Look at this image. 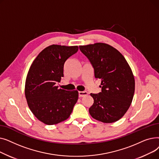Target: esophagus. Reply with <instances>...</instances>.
<instances>
[{"mask_svg":"<svg viewBox=\"0 0 159 159\" xmlns=\"http://www.w3.org/2000/svg\"><path fill=\"white\" fill-rule=\"evenodd\" d=\"M88 95V92L87 91H79V97H82L86 96Z\"/></svg>","mask_w":159,"mask_h":159,"instance_id":"34e87169","label":"esophagus"}]
</instances>
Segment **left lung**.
Returning <instances> with one entry per match:
<instances>
[{
  "instance_id": "8db88e82",
  "label": "left lung",
  "mask_w": 159,
  "mask_h": 159,
  "mask_svg": "<svg viewBox=\"0 0 159 159\" xmlns=\"http://www.w3.org/2000/svg\"><path fill=\"white\" fill-rule=\"evenodd\" d=\"M79 49L93 65L95 78L101 80V92L90 94L94 102L89 114L104 123L119 120L129 109L135 93L129 65L117 49L106 43L79 46Z\"/></svg>"
}]
</instances>
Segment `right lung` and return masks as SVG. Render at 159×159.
Masks as SVG:
<instances>
[{
  "label": "right lung",
  "mask_w": 159,
  "mask_h": 159,
  "mask_svg": "<svg viewBox=\"0 0 159 159\" xmlns=\"http://www.w3.org/2000/svg\"><path fill=\"white\" fill-rule=\"evenodd\" d=\"M78 49V46H49L30 66L25 83V96L31 111L45 124H57L68 119L77 102L78 91L58 89L55 84L64 77L65 62Z\"/></svg>",
  "instance_id": "1"
}]
</instances>
